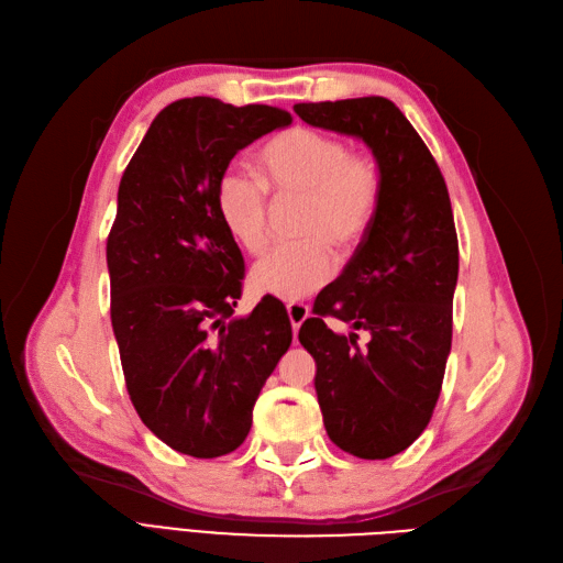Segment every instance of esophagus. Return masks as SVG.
I'll list each match as a JSON object with an SVG mask.
<instances>
[{
  "label": "esophagus",
  "mask_w": 563,
  "mask_h": 563,
  "mask_svg": "<svg viewBox=\"0 0 563 563\" xmlns=\"http://www.w3.org/2000/svg\"><path fill=\"white\" fill-rule=\"evenodd\" d=\"M286 312H288V319H291L294 335H298L302 321L310 317V308H308V305H302V302H288L286 305Z\"/></svg>",
  "instance_id": "esophagus-1"
}]
</instances>
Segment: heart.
<instances>
[{
	"mask_svg": "<svg viewBox=\"0 0 563 563\" xmlns=\"http://www.w3.org/2000/svg\"><path fill=\"white\" fill-rule=\"evenodd\" d=\"M258 168L277 197L305 199L298 225L305 240L272 246L253 265L251 284L282 300L308 298L333 277V249L347 255L366 240L380 207V166L338 135L296 126L258 152ZM216 209L236 244L249 253L263 251L269 197L258 178L228 168L216 185Z\"/></svg>",
	"mask_w": 563,
	"mask_h": 563,
	"instance_id": "heart-1",
	"label": "heart"
}]
</instances>
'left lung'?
<instances>
[{
  "mask_svg": "<svg viewBox=\"0 0 563 563\" xmlns=\"http://www.w3.org/2000/svg\"><path fill=\"white\" fill-rule=\"evenodd\" d=\"M310 126L354 135L383 174L366 240L343 275L314 300L298 340L317 362L323 428L338 449L364 460L406 451L428 428L453 335L457 234L444 176L401 110L383 96L298 103ZM323 316L369 333L331 332Z\"/></svg>",
  "mask_w": 563,
  "mask_h": 563,
  "instance_id": "1",
  "label": "left lung"
}]
</instances>
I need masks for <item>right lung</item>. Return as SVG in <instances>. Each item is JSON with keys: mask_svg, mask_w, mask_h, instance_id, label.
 Instances as JSON below:
<instances>
[{"mask_svg": "<svg viewBox=\"0 0 563 563\" xmlns=\"http://www.w3.org/2000/svg\"><path fill=\"white\" fill-rule=\"evenodd\" d=\"M294 122L269 106L197 96L150 124L117 192L108 234L110 317L145 428L192 457L244 444L269 373L294 340L277 300L232 317L244 258L216 209L236 152Z\"/></svg>", "mask_w": 563, "mask_h": 563, "instance_id": "right-lung-1", "label": "right lung"}]
</instances>
